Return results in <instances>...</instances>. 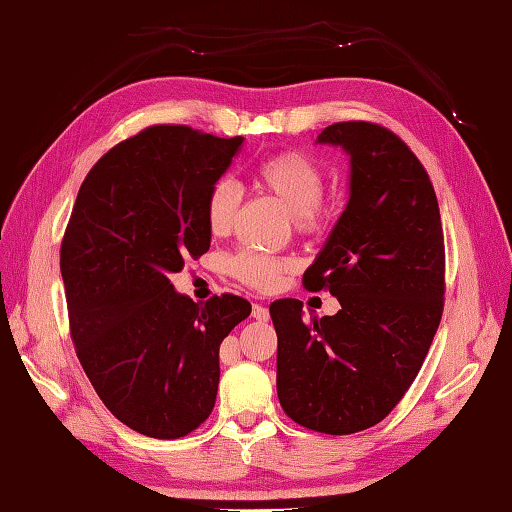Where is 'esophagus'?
Returning a JSON list of instances; mask_svg holds the SVG:
<instances>
[{"mask_svg": "<svg viewBox=\"0 0 512 512\" xmlns=\"http://www.w3.org/2000/svg\"><path fill=\"white\" fill-rule=\"evenodd\" d=\"M252 317H254V320H258V322H267L269 320V309H267V306H263V304H254L252 306Z\"/></svg>", "mask_w": 512, "mask_h": 512, "instance_id": "obj_1", "label": "esophagus"}]
</instances>
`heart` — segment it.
<instances>
[{
	"mask_svg": "<svg viewBox=\"0 0 512 512\" xmlns=\"http://www.w3.org/2000/svg\"><path fill=\"white\" fill-rule=\"evenodd\" d=\"M252 184L291 214V223L298 234H317L331 221V203L324 199L326 173L309 153L289 149L265 157L252 170ZM236 214V190L225 181L212 186L203 210L208 232L219 238L227 236L234 230ZM295 265L298 263L291 256L238 252L227 260V271L249 289L274 291Z\"/></svg>",
	"mask_w": 512,
	"mask_h": 512,
	"instance_id": "b5f03b06",
	"label": "heart"
}]
</instances>
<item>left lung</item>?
<instances>
[{
  "mask_svg": "<svg viewBox=\"0 0 512 512\" xmlns=\"http://www.w3.org/2000/svg\"><path fill=\"white\" fill-rule=\"evenodd\" d=\"M317 142L350 155V199L302 285L342 309L304 320L300 300L271 302L276 388L295 423L348 436L381 423L423 366L445 306V236L427 170L394 131L335 122Z\"/></svg>",
  "mask_w": 512,
  "mask_h": 512,
  "instance_id": "8db88e82",
  "label": "left lung"
}]
</instances>
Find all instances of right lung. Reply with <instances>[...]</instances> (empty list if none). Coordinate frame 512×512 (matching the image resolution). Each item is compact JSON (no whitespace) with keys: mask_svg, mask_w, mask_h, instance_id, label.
Returning a JSON list of instances; mask_svg holds the SVG:
<instances>
[{"mask_svg":"<svg viewBox=\"0 0 512 512\" xmlns=\"http://www.w3.org/2000/svg\"><path fill=\"white\" fill-rule=\"evenodd\" d=\"M245 138L155 124L89 170L61 241L70 335L100 401L138 434L195 431L219 390V346L241 295L192 302L170 274L210 249L206 199Z\"/></svg>","mask_w":512,"mask_h":512,"instance_id":"right-lung-1","label":"right lung"}]
</instances>
